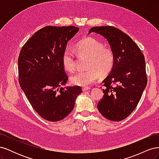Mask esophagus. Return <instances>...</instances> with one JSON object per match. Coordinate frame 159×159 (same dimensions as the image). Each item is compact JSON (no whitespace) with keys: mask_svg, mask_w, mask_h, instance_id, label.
Here are the masks:
<instances>
[{"mask_svg":"<svg viewBox=\"0 0 159 159\" xmlns=\"http://www.w3.org/2000/svg\"><path fill=\"white\" fill-rule=\"evenodd\" d=\"M91 88H89V87H84L83 88H82V90L84 91H88V90H89Z\"/></svg>","mask_w":159,"mask_h":159,"instance_id":"1","label":"esophagus"}]
</instances>
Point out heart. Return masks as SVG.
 <instances>
[{
	"instance_id": "1",
	"label": "heart",
	"mask_w": 159,
	"mask_h": 159,
	"mask_svg": "<svg viewBox=\"0 0 159 159\" xmlns=\"http://www.w3.org/2000/svg\"><path fill=\"white\" fill-rule=\"evenodd\" d=\"M75 49L81 55L89 57L87 68L85 71H78L70 76L74 85L87 86L102 76L107 75L113 68L115 56L109 47H104L103 43L92 38H85L77 43ZM64 68L73 71L75 67V58L73 51L67 48L61 57Z\"/></svg>"
}]
</instances>
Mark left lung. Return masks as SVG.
I'll list each match as a JSON object with an SVG mask.
<instances>
[{
	"instance_id": "obj_1",
	"label": "left lung",
	"mask_w": 159,
	"mask_h": 159,
	"mask_svg": "<svg viewBox=\"0 0 159 159\" xmlns=\"http://www.w3.org/2000/svg\"><path fill=\"white\" fill-rule=\"evenodd\" d=\"M91 32L103 36L115 56L113 68L103 81L104 95L98 109L110 121H121L136 108L147 86L145 57L131 38L118 28L95 26L90 28Z\"/></svg>"
}]
</instances>
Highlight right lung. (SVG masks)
Wrapping results in <instances>:
<instances>
[{"instance_id":"add662e5","label":"right lung","mask_w":159,"mask_h":159,"mask_svg":"<svg viewBox=\"0 0 159 159\" xmlns=\"http://www.w3.org/2000/svg\"><path fill=\"white\" fill-rule=\"evenodd\" d=\"M79 28L46 26L23 46L18 59L19 84L38 114L49 121L64 119L73 110L81 89L64 87L68 76L61 57Z\"/></svg>"}]
</instances>
